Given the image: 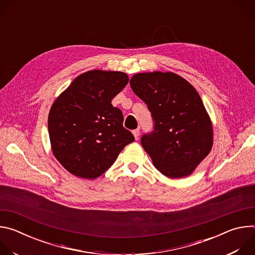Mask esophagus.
<instances>
[{
  "label": "esophagus",
  "mask_w": 255,
  "mask_h": 255,
  "mask_svg": "<svg viewBox=\"0 0 255 255\" xmlns=\"http://www.w3.org/2000/svg\"><path fill=\"white\" fill-rule=\"evenodd\" d=\"M132 133H133V135H134L135 139L137 140V139L139 138V135H140V131H139V129H135V130H133V131H132Z\"/></svg>",
  "instance_id": "obj_1"
}]
</instances>
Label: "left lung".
Returning <instances> with one entry per match:
<instances>
[{
	"mask_svg": "<svg viewBox=\"0 0 255 255\" xmlns=\"http://www.w3.org/2000/svg\"><path fill=\"white\" fill-rule=\"evenodd\" d=\"M130 86L154 120V130L141 138L154 166L170 178L192 174L214 141L211 118L196 89L171 71L140 72Z\"/></svg>",
	"mask_w": 255,
	"mask_h": 255,
	"instance_id": "1",
	"label": "left lung"
}]
</instances>
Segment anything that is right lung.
I'll list each match as a JSON object with an SVG mask.
<instances>
[{
    "instance_id": "add662e5",
    "label": "right lung",
    "mask_w": 255,
    "mask_h": 255,
    "mask_svg": "<svg viewBox=\"0 0 255 255\" xmlns=\"http://www.w3.org/2000/svg\"><path fill=\"white\" fill-rule=\"evenodd\" d=\"M122 71L89 70L53 102L48 115L51 151L71 174L95 179L116 160L134 136L111 104L128 84Z\"/></svg>"
}]
</instances>
